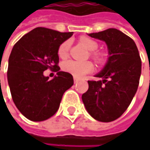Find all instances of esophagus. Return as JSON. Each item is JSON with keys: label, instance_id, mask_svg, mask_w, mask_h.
I'll return each mask as SVG.
<instances>
[{"label": "esophagus", "instance_id": "1", "mask_svg": "<svg viewBox=\"0 0 150 150\" xmlns=\"http://www.w3.org/2000/svg\"><path fill=\"white\" fill-rule=\"evenodd\" d=\"M79 81H80V79H79V78H77V77H74V82H75V83H77Z\"/></svg>", "mask_w": 150, "mask_h": 150}]
</instances>
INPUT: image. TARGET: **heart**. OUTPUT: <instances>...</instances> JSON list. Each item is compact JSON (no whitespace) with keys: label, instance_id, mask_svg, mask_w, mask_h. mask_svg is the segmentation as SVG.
<instances>
[{"label":"heart","instance_id":"1","mask_svg":"<svg viewBox=\"0 0 150 150\" xmlns=\"http://www.w3.org/2000/svg\"><path fill=\"white\" fill-rule=\"evenodd\" d=\"M80 42L81 44L85 46L89 51H91V57L95 60L96 62L101 64L104 62V58L102 54L93 52L97 49L98 47V43L94 41L93 39L88 38V37H81L80 39ZM71 42L70 41H65L63 42L58 47V55L60 58L64 59L69 55V52L70 49ZM62 69L72 75L75 77L81 78L85 75L90 73L94 67L93 64L90 62H78V61H74V60H68L62 63Z\"/></svg>","mask_w":150,"mask_h":150}]
</instances>
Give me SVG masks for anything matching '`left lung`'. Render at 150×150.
<instances>
[{"mask_svg":"<svg viewBox=\"0 0 150 150\" xmlns=\"http://www.w3.org/2000/svg\"><path fill=\"white\" fill-rule=\"evenodd\" d=\"M104 41L108 60L97 75L103 80L88 81V89L81 96L88 114L99 122L119 118L128 108L138 88L142 61L135 42L116 28L88 34Z\"/></svg>","mask_w":150,"mask_h":150,"instance_id":"1","label":"left lung"}]
</instances>
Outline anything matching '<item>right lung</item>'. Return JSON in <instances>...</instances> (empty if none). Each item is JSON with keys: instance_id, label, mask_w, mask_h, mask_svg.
I'll return each mask as SVG.
<instances>
[{"instance_id": "obj_1", "label": "right lung", "mask_w": 150, "mask_h": 150, "mask_svg": "<svg viewBox=\"0 0 150 150\" xmlns=\"http://www.w3.org/2000/svg\"><path fill=\"white\" fill-rule=\"evenodd\" d=\"M73 35L46 28H36L23 35L14 46L8 68L12 99L28 120L42 122L58 110L64 92L74 84L72 75L60 71L58 47ZM57 72L52 80L43 72Z\"/></svg>"}]
</instances>
